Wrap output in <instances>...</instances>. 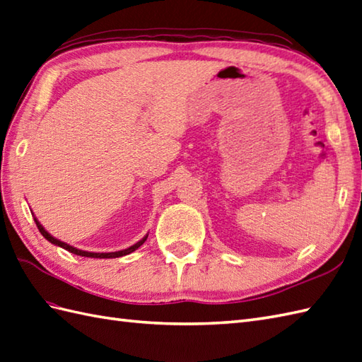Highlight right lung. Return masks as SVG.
Here are the masks:
<instances>
[{"instance_id":"obj_1","label":"right lung","mask_w":362,"mask_h":362,"mask_svg":"<svg viewBox=\"0 0 362 362\" xmlns=\"http://www.w3.org/2000/svg\"><path fill=\"white\" fill-rule=\"evenodd\" d=\"M33 218H35L36 226H38V229H40V233L42 234V237H44L45 240H49V242H50L52 245H57V246H59V247H62V249H66V251H69V252H71V254L81 255V257H90V258H116V257H124V255H128V254L134 252L136 249L141 247V246L145 243V240L148 238V235H145L142 240H139V242H137L136 245L129 246V247H127V249H122V251H117V252H88V251H82V249H78V247H75V246H70V245H67V243H64V242H61V240H58V238H54L53 235H50V234L47 233V230L44 229V226L40 223L38 218H36V217H33Z\"/></svg>"}]
</instances>
